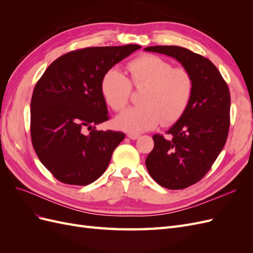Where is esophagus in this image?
<instances>
[{"instance_id": "34e87169", "label": "esophagus", "mask_w": 253, "mask_h": 253, "mask_svg": "<svg viewBox=\"0 0 253 253\" xmlns=\"http://www.w3.org/2000/svg\"><path fill=\"white\" fill-rule=\"evenodd\" d=\"M127 137L131 139H137L139 137V134L137 133H127Z\"/></svg>"}]
</instances>
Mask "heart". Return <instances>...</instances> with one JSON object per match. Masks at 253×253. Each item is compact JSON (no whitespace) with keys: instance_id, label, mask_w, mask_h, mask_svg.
Wrapping results in <instances>:
<instances>
[{"instance_id":"1","label":"heart","mask_w":253,"mask_h":253,"mask_svg":"<svg viewBox=\"0 0 253 253\" xmlns=\"http://www.w3.org/2000/svg\"><path fill=\"white\" fill-rule=\"evenodd\" d=\"M129 75L116 68L106 72L101 80V93L113 111L121 112L128 103L132 85L143 89L140 105L132 106L116 118V126L128 132H142L159 122L169 125L185 113L192 99L195 80L187 67L173 66L162 57L142 55L126 65Z\"/></svg>"}]
</instances>
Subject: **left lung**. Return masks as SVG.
<instances>
[{
	"label": "left lung",
	"instance_id": "1",
	"mask_svg": "<svg viewBox=\"0 0 253 253\" xmlns=\"http://www.w3.org/2000/svg\"><path fill=\"white\" fill-rule=\"evenodd\" d=\"M144 49L175 58L195 80L187 110L166 136H153L154 148L145 159L151 177L158 185L185 189L210 171L224 148L230 126V91L216 66L198 53L173 45Z\"/></svg>",
	"mask_w": 253,
	"mask_h": 253
}]
</instances>
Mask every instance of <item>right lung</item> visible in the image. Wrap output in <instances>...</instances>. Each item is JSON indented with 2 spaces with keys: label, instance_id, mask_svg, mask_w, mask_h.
Masks as SVG:
<instances>
[{
  "label": "right lung",
  "instance_id": "1",
  "mask_svg": "<svg viewBox=\"0 0 253 253\" xmlns=\"http://www.w3.org/2000/svg\"><path fill=\"white\" fill-rule=\"evenodd\" d=\"M140 47L76 49L53 61L38 80L30 101V136L40 162L59 181L86 186L106 170L125 134L96 129L110 118L101 80Z\"/></svg>",
  "mask_w": 253,
  "mask_h": 253
}]
</instances>
